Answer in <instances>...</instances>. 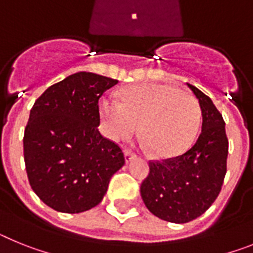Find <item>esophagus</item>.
I'll return each mask as SVG.
<instances>
[{
	"label": "esophagus",
	"instance_id": "esophagus-1",
	"mask_svg": "<svg viewBox=\"0 0 253 253\" xmlns=\"http://www.w3.org/2000/svg\"><path fill=\"white\" fill-rule=\"evenodd\" d=\"M135 157L136 155L131 150H125V160H126V163H129L131 160L135 159Z\"/></svg>",
	"mask_w": 253,
	"mask_h": 253
}]
</instances>
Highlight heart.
<instances>
[{
    "instance_id": "obj_1",
    "label": "heart",
    "mask_w": 253,
    "mask_h": 253,
    "mask_svg": "<svg viewBox=\"0 0 253 253\" xmlns=\"http://www.w3.org/2000/svg\"><path fill=\"white\" fill-rule=\"evenodd\" d=\"M105 133L112 140L141 133L159 158L181 155L192 145L201 122L197 99L166 84H139L125 89L122 102L104 96L99 103Z\"/></svg>"
}]
</instances>
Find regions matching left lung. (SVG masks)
I'll use <instances>...</instances> for the list:
<instances>
[{
	"label": "left lung",
	"mask_w": 253,
	"mask_h": 253,
	"mask_svg": "<svg viewBox=\"0 0 253 253\" xmlns=\"http://www.w3.org/2000/svg\"><path fill=\"white\" fill-rule=\"evenodd\" d=\"M187 85L203 113L199 139L179 157L150 160V172L140 187L151 214L177 224L199 218L212 205L227 173L228 137L223 116L208 95Z\"/></svg>",
	"instance_id": "1"
}]
</instances>
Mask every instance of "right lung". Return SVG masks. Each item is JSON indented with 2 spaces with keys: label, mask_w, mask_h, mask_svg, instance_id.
Instances as JSON below:
<instances>
[{
  "label": "right lung",
  "mask_w": 253,
  "mask_h": 253,
  "mask_svg": "<svg viewBox=\"0 0 253 253\" xmlns=\"http://www.w3.org/2000/svg\"><path fill=\"white\" fill-rule=\"evenodd\" d=\"M118 81L76 72L35 100L24 132V160L37 196L56 211L96 206L125 164L122 149L99 132V98Z\"/></svg>",
  "instance_id": "obj_1"
}]
</instances>
